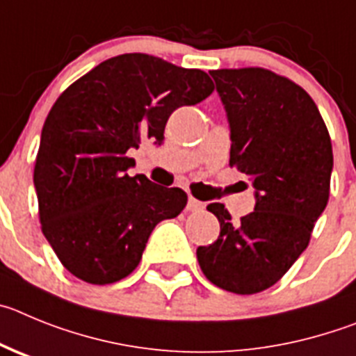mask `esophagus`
Listing matches in <instances>:
<instances>
[{"instance_id": "1", "label": "esophagus", "mask_w": 356, "mask_h": 356, "mask_svg": "<svg viewBox=\"0 0 356 356\" xmlns=\"http://www.w3.org/2000/svg\"><path fill=\"white\" fill-rule=\"evenodd\" d=\"M204 207H206V204H204V202L197 200V198H193V197L188 198V206H186V209L191 211V213H198V211H202Z\"/></svg>"}]
</instances>
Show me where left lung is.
<instances>
[{"label":"left lung","mask_w":356,"mask_h":356,"mask_svg":"<svg viewBox=\"0 0 356 356\" xmlns=\"http://www.w3.org/2000/svg\"><path fill=\"white\" fill-rule=\"evenodd\" d=\"M230 129V166L252 181L254 211L232 222L223 204L207 211L220 236L198 246L202 271L214 286L255 294L277 284L310 241L330 197L334 154L316 102L271 70H211Z\"/></svg>","instance_id":"1"}]
</instances>
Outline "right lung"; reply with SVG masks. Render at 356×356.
Masks as SVG:
<instances>
[{
    "instance_id": "obj_1",
    "label": "right lung",
    "mask_w": 356,
    "mask_h": 356,
    "mask_svg": "<svg viewBox=\"0 0 356 356\" xmlns=\"http://www.w3.org/2000/svg\"><path fill=\"white\" fill-rule=\"evenodd\" d=\"M214 85L143 53L99 63L56 99L44 122L33 182L42 232L60 262L88 284H113L138 266L150 232L186 207L181 188L131 177V149L161 145L166 120Z\"/></svg>"
}]
</instances>
